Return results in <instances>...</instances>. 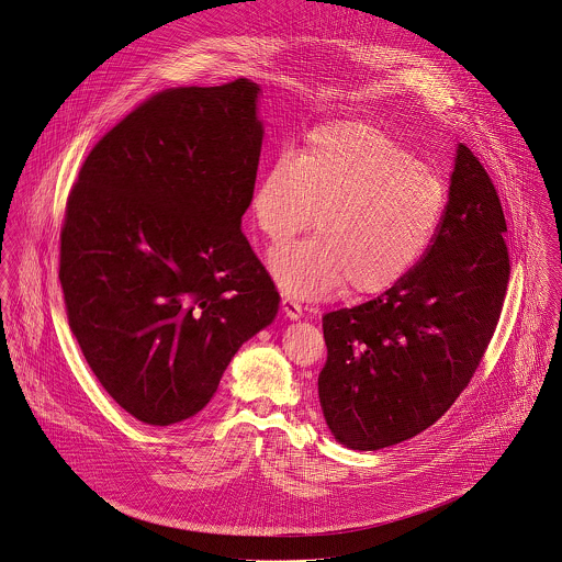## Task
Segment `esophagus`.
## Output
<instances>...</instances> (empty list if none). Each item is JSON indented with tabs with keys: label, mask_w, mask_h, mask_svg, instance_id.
I'll use <instances>...</instances> for the list:
<instances>
[{
	"label": "esophagus",
	"mask_w": 562,
	"mask_h": 562,
	"mask_svg": "<svg viewBox=\"0 0 562 562\" xmlns=\"http://www.w3.org/2000/svg\"><path fill=\"white\" fill-rule=\"evenodd\" d=\"M282 312L286 318L291 321H300L302 318L303 310L302 305L293 300H282Z\"/></svg>",
	"instance_id": "esophagus-1"
}]
</instances>
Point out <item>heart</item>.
Returning a JSON list of instances; mask_svg holds the SVG:
<instances>
[{
    "label": "heart",
    "instance_id": "obj_1",
    "mask_svg": "<svg viewBox=\"0 0 562 562\" xmlns=\"http://www.w3.org/2000/svg\"><path fill=\"white\" fill-rule=\"evenodd\" d=\"M449 212L440 175L368 122L310 130L302 154L284 147L259 175L250 214L269 244H284L316 221V239L269 255L280 291L323 300L385 295L432 250Z\"/></svg>",
    "mask_w": 562,
    "mask_h": 562
}]
</instances>
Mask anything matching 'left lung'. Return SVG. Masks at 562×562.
<instances>
[{
  "instance_id": "left-lung-1",
  "label": "left lung",
  "mask_w": 562,
  "mask_h": 562,
  "mask_svg": "<svg viewBox=\"0 0 562 562\" xmlns=\"http://www.w3.org/2000/svg\"><path fill=\"white\" fill-rule=\"evenodd\" d=\"M496 188L458 145L449 212L424 262L376 300L323 316L325 422L348 449L376 451L438 422L471 383L512 273Z\"/></svg>"
}]
</instances>
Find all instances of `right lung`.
<instances>
[{
    "instance_id": "1",
    "label": "right lung",
    "mask_w": 562,
    "mask_h": 562,
    "mask_svg": "<svg viewBox=\"0 0 562 562\" xmlns=\"http://www.w3.org/2000/svg\"><path fill=\"white\" fill-rule=\"evenodd\" d=\"M260 89L154 93L81 167L61 226L70 329L109 395L143 424L207 406L280 295L241 233L257 181Z\"/></svg>"
}]
</instances>
